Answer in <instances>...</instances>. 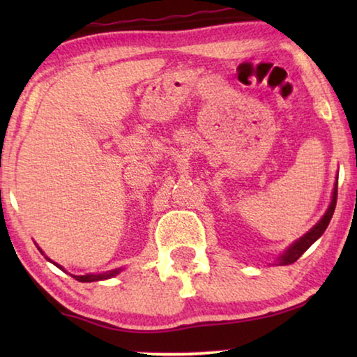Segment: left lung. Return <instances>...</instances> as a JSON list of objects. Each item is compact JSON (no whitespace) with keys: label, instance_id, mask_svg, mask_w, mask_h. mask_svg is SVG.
Instances as JSON below:
<instances>
[{"label":"left lung","instance_id":"left-lung-1","mask_svg":"<svg viewBox=\"0 0 357 357\" xmlns=\"http://www.w3.org/2000/svg\"><path fill=\"white\" fill-rule=\"evenodd\" d=\"M335 204H337V183H335V187H334V193H332V202L329 204V209L326 211L323 219L319 220L317 225L310 229L309 233L304 234V236H302L299 241H296V243L291 247H289V249L285 253H283V255H280L279 264H291L294 261H298L302 253H304L313 243H315V241L319 236H321V234L326 231V228H328L331 219H332Z\"/></svg>","mask_w":357,"mask_h":357}]
</instances>
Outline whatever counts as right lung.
Segmentation results:
<instances>
[{"instance_id":"right-lung-1","label":"right lung","mask_w":357,"mask_h":357,"mask_svg":"<svg viewBox=\"0 0 357 357\" xmlns=\"http://www.w3.org/2000/svg\"><path fill=\"white\" fill-rule=\"evenodd\" d=\"M56 264V263H55ZM58 266V264H56ZM61 268V266H58ZM63 269V268H61ZM121 269H113L110 273H104V274H86V275H74L75 280L78 282H96V280H104V279H110V277H114Z\"/></svg>"}]
</instances>
